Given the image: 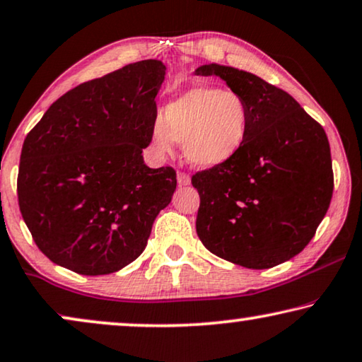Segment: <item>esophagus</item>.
Segmentation results:
<instances>
[{
    "mask_svg": "<svg viewBox=\"0 0 362 362\" xmlns=\"http://www.w3.org/2000/svg\"><path fill=\"white\" fill-rule=\"evenodd\" d=\"M177 182H179V185H190V175L185 174V172H179L177 174Z\"/></svg>",
    "mask_w": 362,
    "mask_h": 362,
    "instance_id": "34e87169",
    "label": "esophagus"
}]
</instances>
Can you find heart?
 <instances>
[{
    "mask_svg": "<svg viewBox=\"0 0 362 362\" xmlns=\"http://www.w3.org/2000/svg\"><path fill=\"white\" fill-rule=\"evenodd\" d=\"M251 131V108L243 95L220 86L197 85L165 106L152 128L157 151H174L182 142L192 165L215 169L236 157Z\"/></svg>",
    "mask_w": 362,
    "mask_h": 362,
    "instance_id": "b5f03b06",
    "label": "heart"
}]
</instances>
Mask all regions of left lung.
<instances>
[{
    "mask_svg": "<svg viewBox=\"0 0 362 362\" xmlns=\"http://www.w3.org/2000/svg\"><path fill=\"white\" fill-rule=\"evenodd\" d=\"M251 108V131L225 165L197 172V234L215 256L247 269L279 266L310 243L333 195L327 132L287 91L226 65H202Z\"/></svg>",
    "mask_w": 362,
    "mask_h": 362,
    "instance_id": "1",
    "label": "left lung"
}]
</instances>
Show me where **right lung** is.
I'll use <instances>...</instances> for the list:
<instances>
[{"label": "right lung", "instance_id": "1", "mask_svg": "<svg viewBox=\"0 0 362 362\" xmlns=\"http://www.w3.org/2000/svg\"><path fill=\"white\" fill-rule=\"evenodd\" d=\"M160 60L85 81L50 105L23 144L18 202L34 243L81 276L119 271L146 249L177 187L172 167L151 169Z\"/></svg>", "mask_w": 362, "mask_h": 362}]
</instances>
